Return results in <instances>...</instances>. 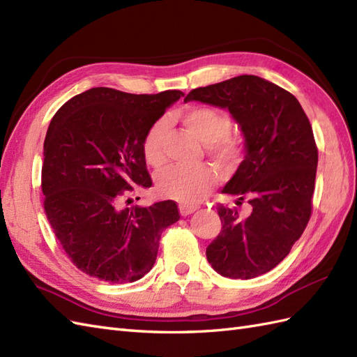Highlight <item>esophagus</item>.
Wrapping results in <instances>:
<instances>
[{
	"instance_id": "esophagus-1",
	"label": "esophagus",
	"mask_w": 357,
	"mask_h": 357,
	"mask_svg": "<svg viewBox=\"0 0 357 357\" xmlns=\"http://www.w3.org/2000/svg\"><path fill=\"white\" fill-rule=\"evenodd\" d=\"M178 210H180V215H181V216H188V215H190V213H194L195 210H198V206L180 204V206H178Z\"/></svg>"
}]
</instances>
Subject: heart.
<instances>
[{"mask_svg": "<svg viewBox=\"0 0 357 357\" xmlns=\"http://www.w3.org/2000/svg\"><path fill=\"white\" fill-rule=\"evenodd\" d=\"M180 120L194 137L206 144L208 155L224 167H231L243 158L245 144L231 133L233 120L224 111L211 107H190L180 114ZM167 123H153L142 139V156L147 165L160 168L165 163L163 142ZM216 181V172L207 165L195 168L168 167L156 176L159 194L181 204H195L204 198Z\"/></svg>", "mask_w": 357, "mask_h": 357, "instance_id": "obj_1", "label": "heart"}]
</instances>
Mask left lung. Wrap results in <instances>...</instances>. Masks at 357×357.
Returning a JSON list of instances; mask_svg holds the SVG:
<instances>
[{"label":"left lung","mask_w":357,"mask_h":357,"mask_svg":"<svg viewBox=\"0 0 357 357\" xmlns=\"http://www.w3.org/2000/svg\"><path fill=\"white\" fill-rule=\"evenodd\" d=\"M227 108L240 124L246 156L224 194L252 207L248 218L218 204L222 228L206 255L218 273L250 279L290 254L312 213L319 149L311 123L291 93L254 75L192 90L185 102Z\"/></svg>","instance_id":"1"}]
</instances>
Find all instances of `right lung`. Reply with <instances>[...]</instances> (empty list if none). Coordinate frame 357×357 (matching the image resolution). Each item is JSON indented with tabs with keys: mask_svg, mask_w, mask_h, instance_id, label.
Listing matches in <instances>:
<instances>
[{
	"mask_svg": "<svg viewBox=\"0 0 357 357\" xmlns=\"http://www.w3.org/2000/svg\"><path fill=\"white\" fill-rule=\"evenodd\" d=\"M178 90L130 94L86 90L56 111L43 144L47 220L70 261L105 282H133L151 271L162 231L180 219L174 201L130 206L150 188L142 139Z\"/></svg>",
	"mask_w": 357,
	"mask_h": 357,
	"instance_id": "1",
	"label": "right lung"
}]
</instances>
